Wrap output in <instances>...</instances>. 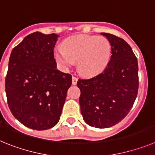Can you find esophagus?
<instances>
[{"instance_id": "obj_1", "label": "esophagus", "mask_w": 155, "mask_h": 155, "mask_svg": "<svg viewBox=\"0 0 155 155\" xmlns=\"http://www.w3.org/2000/svg\"><path fill=\"white\" fill-rule=\"evenodd\" d=\"M77 82H78V78H77L76 77H73L72 78V84L75 85L77 84Z\"/></svg>"}]
</instances>
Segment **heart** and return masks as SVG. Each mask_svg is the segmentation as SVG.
<instances>
[{"instance_id": "heart-1", "label": "heart", "mask_w": 155, "mask_h": 155, "mask_svg": "<svg viewBox=\"0 0 155 155\" xmlns=\"http://www.w3.org/2000/svg\"><path fill=\"white\" fill-rule=\"evenodd\" d=\"M53 55L58 65L66 70L77 62V68L83 76L91 77L102 72L111 56V45L106 38L95 35H77L57 47Z\"/></svg>"}]
</instances>
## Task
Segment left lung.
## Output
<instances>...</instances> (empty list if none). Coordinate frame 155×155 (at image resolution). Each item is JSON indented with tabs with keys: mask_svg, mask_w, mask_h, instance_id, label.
Segmentation results:
<instances>
[{
	"mask_svg": "<svg viewBox=\"0 0 155 155\" xmlns=\"http://www.w3.org/2000/svg\"><path fill=\"white\" fill-rule=\"evenodd\" d=\"M110 42L112 56L101 73L79 79V103L86 124L96 128L116 125L129 113L138 91V64L130 45L113 34L102 32Z\"/></svg>",
	"mask_w": 155,
	"mask_h": 155,
	"instance_id": "1",
	"label": "left lung"
}]
</instances>
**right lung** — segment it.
Segmentation results:
<instances>
[{
  "label": "right lung",
  "instance_id": "add662e5",
  "mask_svg": "<svg viewBox=\"0 0 155 155\" xmlns=\"http://www.w3.org/2000/svg\"><path fill=\"white\" fill-rule=\"evenodd\" d=\"M59 35L35 31L11 53L5 79L8 104L21 124L36 130L53 127L61 118L72 76L57 69L53 49Z\"/></svg>",
  "mask_w": 155,
  "mask_h": 155
}]
</instances>
